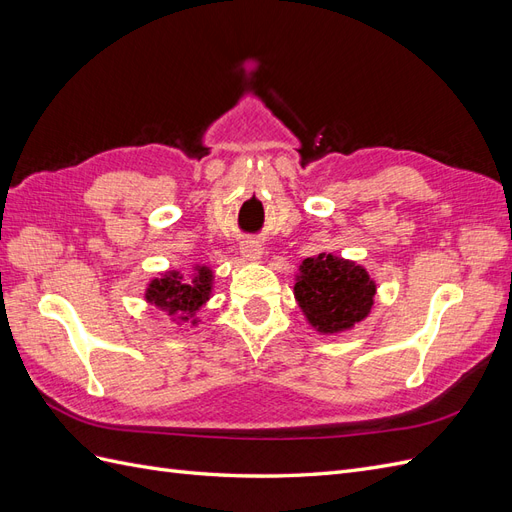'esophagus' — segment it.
Returning a JSON list of instances; mask_svg holds the SVG:
<instances>
[{"instance_id":"esophagus-1","label":"esophagus","mask_w":512,"mask_h":512,"mask_svg":"<svg viewBox=\"0 0 512 512\" xmlns=\"http://www.w3.org/2000/svg\"><path fill=\"white\" fill-rule=\"evenodd\" d=\"M241 254L245 260H260L262 258V247L256 243V241H243L241 243Z\"/></svg>"}]
</instances>
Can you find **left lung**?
Masks as SVG:
<instances>
[{
    "mask_svg": "<svg viewBox=\"0 0 512 512\" xmlns=\"http://www.w3.org/2000/svg\"><path fill=\"white\" fill-rule=\"evenodd\" d=\"M374 294L376 284L363 267L333 254L305 258L294 284L303 314L320 333L352 329L367 318Z\"/></svg>",
    "mask_w": 512,
    "mask_h": 512,
    "instance_id": "obj_1",
    "label": "left lung"
}]
</instances>
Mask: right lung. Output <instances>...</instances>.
<instances>
[{"mask_svg":"<svg viewBox=\"0 0 512 512\" xmlns=\"http://www.w3.org/2000/svg\"><path fill=\"white\" fill-rule=\"evenodd\" d=\"M211 271L207 267H198V273L190 282H181L179 271H170L160 280H153L147 288L145 299L168 314H179L181 320L194 316L211 294Z\"/></svg>","mask_w":512,"mask_h":512,"instance_id":"right-lung-1","label":"right lung"}]
</instances>
